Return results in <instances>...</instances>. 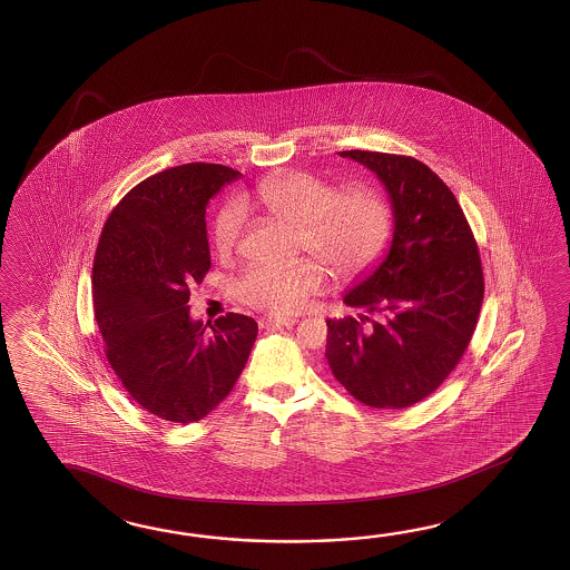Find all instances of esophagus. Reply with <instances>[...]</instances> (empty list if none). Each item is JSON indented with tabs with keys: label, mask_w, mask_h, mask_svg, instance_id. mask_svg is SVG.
Wrapping results in <instances>:
<instances>
[{
	"label": "esophagus",
	"mask_w": 570,
	"mask_h": 570,
	"mask_svg": "<svg viewBox=\"0 0 570 570\" xmlns=\"http://www.w3.org/2000/svg\"><path fill=\"white\" fill-rule=\"evenodd\" d=\"M258 326L263 330H275V327L295 326V317H275V315H263L258 320Z\"/></svg>",
	"instance_id": "esophagus-1"
}]
</instances>
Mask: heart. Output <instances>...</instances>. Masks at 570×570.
Wrapping results in <instances>:
<instances>
[{"mask_svg": "<svg viewBox=\"0 0 570 570\" xmlns=\"http://www.w3.org/2000/svg\"><path fill=\"white\" fill-rule=\"evenodd\" d=\"M253 202L268 216L297 230L299 248L324 263L338 279L351 281L375 267L393 232V209L375 187H340L312 173L283 170L256 183ZM246 209L228 199L219 207L212 244L222 261H230L243 240ZM327 287L324 268L314 261L258 263L234 281L244 305L268 314H295L312 295Z\"/></svg>", "mask_w": 570, "mask_h": 570, "instance_id": "1", "label": "heart"}]
</instances>
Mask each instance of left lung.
I'll return each mask as SVG.
<instances>
[{"label":"left lung","instance_id":"obj_1","mask_svg":"<svg viewBox=\"0 0 570 570\" xmlns=\"http://www.w3.org/2000/svg\"><path fill=\"white\" fill-rule=\"evenodd\" d=\"M340 157L376 173L395 230L385 261L344 295L366 315L327 320V364L354 400L403 410L442 385L473 338L484 295L479 246L449 185L422 160Z\"/></svg>","mask_w":570,"mask_h":570}]
</instances>
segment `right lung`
I'll list each match as a JSON object with an SVG mask.
<instances>
[{"instance_id":"right-lung-1","label":"right lung","mask_w":570,"mask_h":570,"mask_svg":"<svg viewBox=\"0 0 570 570\" xmlns=\"http://www.w3.org/2000/svg\"><path fill=\"white\" fill-rule=\"evenodd\" d=\"M240 173L187 163L138 183L111 209L94 258V312L106 358L142 410L191 424L228 397L258 326L226 314L207 332L189 287L212 267L206 206Z\"/></svg>"}]
</instances>
